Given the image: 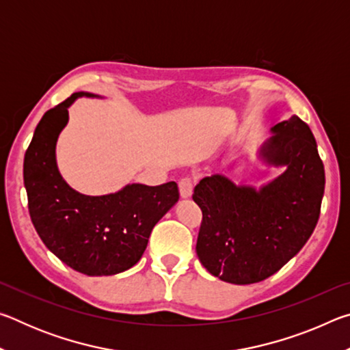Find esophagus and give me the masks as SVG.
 <instances>
[{
    "mask_svg": "<svg viewBox=\"0 0 350 350\" xmlns=\"http://www.w3.org/2000/svg\"><path fill=\"white\" fill-rule=\"evenodd\" d=\"M193 187H194V182H193L191 177H182V179L179 180V193H180V198H182V199L191 198Z\"/></svg>",
    "mask_w": 350,
    "mask_h": 350,
    "instance_id": "1",
    "label": "esophagus"
}]
</instances>
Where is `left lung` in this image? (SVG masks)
Wrapping results in <instances>:
<instances>
[{
  "instance_id": "8db88e82",
  "label": "left lung",
  "mask_w": 350,
  "mask_h": 350,
  "mask_svg": "<svg viewBox=\"0 0 350 350\" xmlns=\"http://www.w3.org/2000/svg\"><path fill=\"white\" fill-rule=\"evenodd\" d=\"M271 131L260 156L287 168L273 182L254 189L215 174L194 188L193 200L202 210L196 253L225 282L264 281L304 247L317 227L325 177L315 137L298 116Z\"/></svg>"
}]
</instances>
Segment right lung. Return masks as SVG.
Here are the masks:
<instances>
[{"instance_id": "add662e5", "label": "right lung", "mask_w": 350, "mask_h": 350, "mask_svg": "<svg viewBox=\"0 0 350 350\" xmlns=\"http://www.w3.org/2000/svg\"><path fill=\"white\" fill-rule=\"evenodd\" d=\"M75 92L41 117L25 156L29 215L44 245L70 269L88 276H109L140 260L154 225L179 200L176 182L148 187L131 183L106 196L70 188L57 168L55 145L68 123Z\"/></svg>"}]
</instances>
